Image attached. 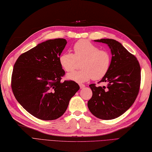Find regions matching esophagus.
<instances>
[{"label":"esophagus","instance_id":"1","mask_svg":"<svg viewBox=\"0 0 152 152\" xmlns=\"http://www.w3.org/2000/svg\"><path fill=\"white\" fill-rule=\"evenodd\" d=\"M80 86L81 89H84L85 87V85H83V84H80Z\"/></svg>","mask_w":152,"mask_h":152}]
</instances>
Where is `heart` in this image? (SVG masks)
<instances>
[{
    "label": "heart",
    "mask_w": 152,
    "mask_h": 152,
    "mask_svg": "<svg viewBox=\"0 0 152 152\" xmlns=\"http://www.w3.org/2000/svg\"><path fill=\"white\" fill-rule=\"evenodd\" d=\"M74 54L66 52L62 53L58 61L62 67L67 72L75 69L77 62L82 61L80 71L67 75V80L77 83H85L91 78L99 80L108 72L111 64V56L105 50H99L95 44L86 40L77 41L73 47Z\"/></svg>",
    "instance_id": "heart-1"
}]
</instances>
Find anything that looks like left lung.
I'll return each mask as SVG.
<instances>
[{
    "label": "left lung",
    "instance_id": "8db88e82",
    "mask_svg": "<svg viewBox=\"0 0 152 152\" xmlns=\"http://www.w3.org/2000/svg\"><path fill=\"white\" fill-rule=\"evenodd\" d=\"M94 41L107 44L110 49L112 58L108 72L100 81L106 83L107 86L89 85L93 95L88 102V107L97 118L114 119L128 110L138 96L140 66L136 57L119 42L109 38Z\"/></svg>",
    "mask_w": 152,
    "mask_h": 152
}]
</instances>
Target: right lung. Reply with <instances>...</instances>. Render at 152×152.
<instances>
[{
  "instance_id": "add662e5",
  "label": "right lung",
  "mask_w": 152,
  "mask_h": 152,
  "mask_svg": "<svg viewBox=\"0 0 152 152\" xmlns=\"http://www.w3.org/2000/svg\"><path fill=\"white\" fill-rule=\"evenodd\" d=\"M66 44L64 38L46 40L23 53L14 64V95L24 109L41 120L62 116L80 89L75 81H61L65 71L58 58Z\"/></svg>"
}]
</instances>
